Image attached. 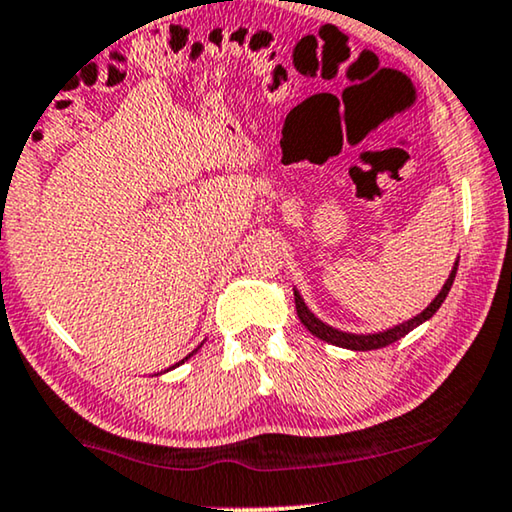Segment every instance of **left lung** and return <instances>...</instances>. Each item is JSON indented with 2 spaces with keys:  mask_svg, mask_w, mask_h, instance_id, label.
Returning <instances> with one entry per match:
<instances>
[{
  "mask_svg": "<svg viewBox=\"0 0 512 512\" xmlns=\"http://www.w3.org/2000/svg\"><path fill=\"white\" fill-rule=\"evenodd\" d=\"M456 267H459V260L454 262L452 274H449L445 285H442V290L438 292V295H435L433 302L428 304L424 311L417 313V316L410 318V320H405V323L388 327V330H384V332H374V335H353V332L337 330V327L327 325V323H323V320H320V318L313 316L309 306L304 304L302 295H299V292L295 290L297 316H299V320H302V323H304L306 330L311 332V335H316L318 339H323V342H327V344L342 346V349H351V351H372V349H381V346H388V344L398 342L400 337H405L407 332L414 330V327H419L421 323H426L428 318H433V313L440 309V304L445 302V297L449 295V288H452L454 276H456Z\"/></svg>",
  "mask_w": 512,
  "mask_h": 512,
  "instance_id": "8db88e82",
  "label": "left lung"
}]
</instances>
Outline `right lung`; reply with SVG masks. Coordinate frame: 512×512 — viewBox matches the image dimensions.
Masks as SVG:
<instances>
[{
  "instance_id": "1",
  "label": "right lung",
  "mask_w": 512,
  "mask_h": 512,
  "mask_svg": "<svg viewBox=\"0 0 512 512\" xmlns=\"http://www.w3.org/2000/svg\"><path fill=\"white\" fill-rule=\"evenodd\" d=\"M196 351H199V349H194V351H192V353H189V356H187V358H182V360H180V363H175V365H173V367H177V365H182V363H185V360H189V358H192V356H194V353H196ZM173 367H168V370H173Z\"/></svg>"
}]
</instances>
